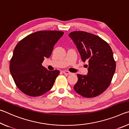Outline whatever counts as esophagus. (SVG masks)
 Segmentation results:
<instances>
[{"label":"esophagus","instance_id":"esophagus-1","mask_svg":"<svg viewBox=\"0 0 129 129\" xmlns=\"http://www.w3.org/2000/svg\"><path fill=\"white\" fill-rule=\"evenodd\" d=\"M62 73H64V74H65V75H68L72 74L71 72H70L67 71H62Z\"/></svg>","mask_w":129,"mask_h":129}]
</instances>
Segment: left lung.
<instances>
[{
    "instance_id": "1",
    "label": "left lung",
    "mask_w": 129,
    "mask_h": 129,
    "mask_svg": "<svg viewBox=\"0 0 129 129\" xmlns=\"http://www.w3.org/2000/svg\"><path fill=\"white\" fill-rule=\"evenodd\" d=\"M69 36L82 60L89 62L87 75L78 74L74 90L86 98L101 94L110 85L116 68L110 45L98 36L86 32L74 31Z\"/></svg>"
}]
</instances>
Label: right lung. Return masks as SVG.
<instances>
[{
  "instance_id": "obj_1",
  "label": "right lung",
  "mask_w": 129,
  "mask_h": 129,
  "mask_svg": "<svg viewBox=\"0 0 129 129\" xmlns=\"http://www.w3.org/2000/svg\"><path fill=\"white\" fill-rule=\"evenodd\" d=\"M63 34L58 30H41L17 43L10 70L15 84L23 93L38 97L51 90L60 71H48L42 63L45 57L51 56L54 45Z\"/></svg>"
}]
</instances>
